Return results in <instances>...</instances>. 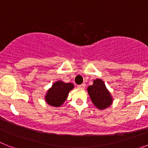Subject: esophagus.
<instances>
[{
    "label": "esophagus",
    "instance_id": "1",
    "mask_svg": "<svg viewBox=\"0 0 148 148\" xmlns=\"http://www.w3.org/2000/svg\"><path fill=\"white\" fill-rule=\"evenodd\" d=\"M78 89H81V90H84V89L85 88V84H81V85H78Z\"/></svg>",
    "mask_w": 148,
    "mask_h": 148
}]
</instances>
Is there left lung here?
Returning a JSON list of instances; mask_svg holds the SVG:
<instances>
[{"instance_id":"1","label":"left lung","mask_w":148,"mask_h":148,"mask_svg":"<svg viewBox=\"0 0 148 148\" xmlns=\"http://www.w3.org/2000/svg\"><path fill=\"white\" fill-rule=\"evenodd\" d=\"M87 92L92 104L99 110H105L113 104V96L101 79L96 78L93 80L92 85L87 87Z\"/></svg>"}]
</instances>
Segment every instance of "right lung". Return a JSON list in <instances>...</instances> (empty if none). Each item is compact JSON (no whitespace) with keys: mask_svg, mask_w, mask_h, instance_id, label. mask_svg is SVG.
<instances>
[{"mask_svg":"<svg viewBox=\"0 0 148 148\" xmlns=\"http://www.w3.org/2000/svg\"><path fill=\"white\" fill-rule=\"evenodd\" d=\"M74 88V84L72 83H65L63 81H57L53 84L49 88L44 96L45 101L49 105L54 108H60L66 99L69 92Z\"/></svg>","mask_w":148,"mask_h":148,"instance_id":"add662e5","label":"right lung"}]
</instances>
